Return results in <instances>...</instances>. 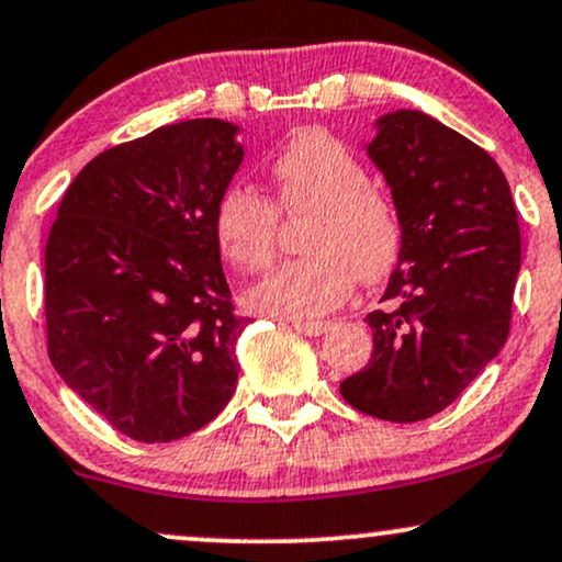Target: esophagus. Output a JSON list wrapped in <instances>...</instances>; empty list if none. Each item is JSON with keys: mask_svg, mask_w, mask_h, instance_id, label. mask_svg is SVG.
Masks as SVG:
<instances>
[{"mask_svg": "<svg viewBox=\"0 0 562 562\" xmlns=\"http://www.w3.org/2000/svg\"><path fill=\"white\" fill-rule=\"evenodd\" d=\"M293 329L295 333L306 335V337H319L329 329V322H293Z\"/></svg>", "mask_w": 562, "mask_h": 562, "instance_id": "1", "label": "esophagus"}]
</instances>
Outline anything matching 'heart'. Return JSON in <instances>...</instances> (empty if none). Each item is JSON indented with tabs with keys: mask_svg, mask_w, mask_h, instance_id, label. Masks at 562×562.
Masks as SVG:
<instances>
[{
	"mask_svg": "<svg viewBox=\"0 0 562 562\" xmlns=\"http://www.w3.org/2000/svg\"><path fill=\"white\" fill-rule=\"evenodd\" d=\"M272 201L229 186L214 204V238L225 259L259 272L274 256L277 212L303 216L301 259L272 269L248 306L280 319H308L337 306L361 282H380L401 259L405 227L395 201L371 186L369 170L327 131L295 133L272 165Z\"/></svg>",
	"mask_w": 562,
	"mask_h": 562,
	"instance_id": "heart-1",
	"label": "heart"
}]
</instances>
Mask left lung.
<instances>
[{"instance_id": "8db88e82", "label": "left lung", "mask_w": 562, "mask_h": 562, "mask_svg": "<svg viewBox=\"0 0 562 562\" xmlns=\"http://www.w3.org/2000/svg\"><path fill=\"white\" fill-rule=\"evenodd\" d=\"M376 127L367 151L405 240L387 306L367 316L369 363L340 395L361 414L411 424L448 408L508 340L520 229L508 180L474 140L416 110Z\"/></svg>"}]
</instances>
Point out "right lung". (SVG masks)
Listing matches in <instances>:
<instances>
[{
	"instance_id": "add662e5",
	"label": "right lung",
	"mask_w": 562,
	"mask_h": 562,
	"mask_svg": "<svg viewBox=\"0 0 562 562\" xmlns=\"http://www.w3.org/2000/svg\"><path fill=\"white\" fill-rule=\"evenodd\" d=\"M238 125L186 120L112 146L70 182L44 254L46 350L67 387L138 442L188 437L238 384L214 204Z\"/></svg>"
}]
</instances>
